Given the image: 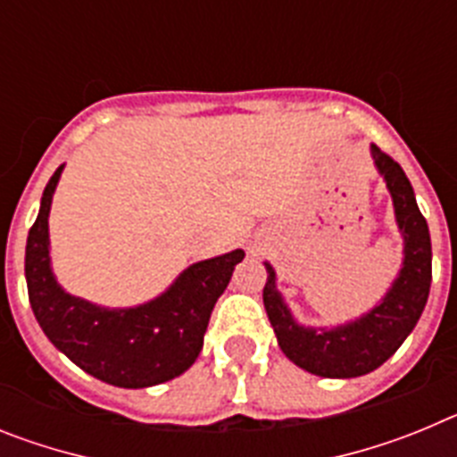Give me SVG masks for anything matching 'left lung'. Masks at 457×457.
I'll return each instance as SVG.
<instances>
[{"mask_svg":"<svg viewBox=\"0 0 457 457\" xmlns=\"http://www.w3.org/2000/svg\"><path fill=\"white\" fill-rule=\"evenodd\" d=\"M370 155L394 201L395 224L403 236V268L391 288L369 313L345 325L304 327L295 320L277 290L270 263L263 304L274 327L278 348L295 366L320 378H359L382 366L417 327L433 281V247L426 217L401 164L370 144Z\"/></svg>","mask_w":457,"mask_h":457,"instance_id":"1","label":"left lung"}]
</instances>
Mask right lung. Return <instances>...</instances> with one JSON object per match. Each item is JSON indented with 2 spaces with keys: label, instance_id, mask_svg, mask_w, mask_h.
<instances>
[{
  "label": "right lung",
  "instance_id": "right-lung-1",
  "mask_svg": "<svg viewBox=\"0 0 457 457\" xmlns=\"http://www.w3.org/2000/svg\"><path fill=\"white\" fill-rule=\"evenodd\" d=\"M62 171L63 164L46 185L24 252L29 304L40 329L72 364L107 385L146 389L179 378L199 357L210 313L245 252L189 265L155 300L130 309L75 297L59 286L50 258L47 217Z\"/></svg>",
  "mask_w": 457,
  "mask_h": 457
}]
</instances>
